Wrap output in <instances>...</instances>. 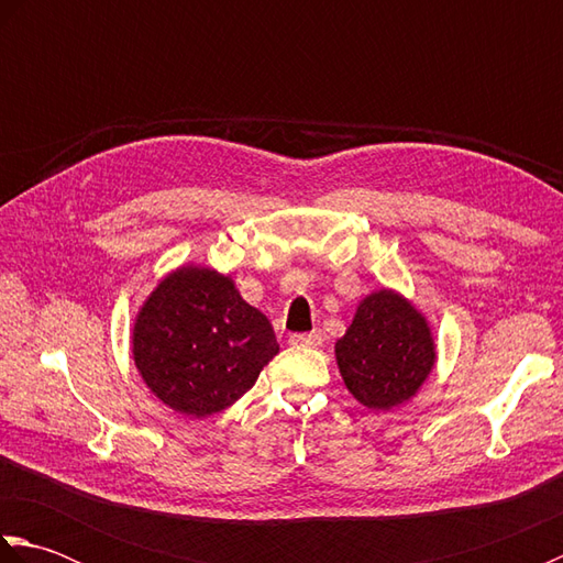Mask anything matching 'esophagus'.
<instances>
[{
    "mask_svg": "<svg viewBox=\"0 0 563 563\" xmlns=\"http://www.w3.org/2000/svg\"><path fill=\"white\" fill-rule=\"evenodd\" d=\"M324 343V333L321 331H309V333H292L290 345H305V349H317V345Z\"/></svg>",
    "mask_w": 563,
    "mask_h": 563,
    "instance_id": "34e87169",
    "label": "esophagus"
}]
</instances>
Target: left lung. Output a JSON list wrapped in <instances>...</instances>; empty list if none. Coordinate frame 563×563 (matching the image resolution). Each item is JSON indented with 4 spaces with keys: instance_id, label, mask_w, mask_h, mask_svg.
I'll list each match as a JSON object with an SVG mask.
<instances>
[{
    "instance_id": "1",
    "label": "left lung",
    "mask_w": 563,
    "mask_h": 563,
    "mask_svg": "<svg viewBox=\"0 0 563 563\" xmlns=\"http://www.w3.org/2000/svg\"><path fill=\"white\" fill-rule=\"evenodd\" d=\"M336 363L357 401L389 411L409 401L433 369V333L409 300L379 290L357 305L353 324L336 341Z\"/></svg>"
}]
</instances>
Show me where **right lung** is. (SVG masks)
I'll use <instances>...</instances> for the list:
<instances>
[{
    "label": "right lung",
    "instance_id": "1",
    "mask_svg": "<svg viewBox=\"0 0 563 563\" xmlns=\"http://www.w3.org/2000/svg\"><path fill=\"white\" fill-rule=\"evenodd\" d=\"M266 314L227 275L184 266L140 309L133 355L145 385L169 409L206 418L246 394L278 353Z\"/></svg>",
    "mask_w": 563,
    "mask_h": 563
}]
</instances>
